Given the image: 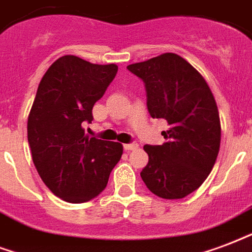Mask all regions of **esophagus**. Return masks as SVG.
<instances>
[{"mask_svg": "<svg viewBox=\"0 0 252 252\" xmlns=\"http://www.w3.org/2000/svg\"><path fill=\"white\" fill-rule=\"evenodd\" d=\"M139 148V145L136 143L133 144H124V149H126V152H130V151H134V149H137Z\"/></svg>", "mask_w": 252, "mask_h": 252, "instance_id": "1", "label": "esophagus"}]
</instances>
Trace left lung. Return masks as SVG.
I'll return each mask as SVG.
<instances>
[{"label": "left lung", "instance_id": "left-lung-1", "mask_svg": "<svg viewBox=\"0 0 252 252\" xmlns=\"http://www.w3.org/2000/svg\"><path fill=\"white\" fill-rule=\"evenodd\" d=\"M144 80L148 111L169 129L162 145H145L149 156L141 178L153 194L184 198L202 185L216 164L220 120L216 99L202 75L177 54L165 53L128 66Z\"/></svg>", "mask_w": 252, "mask_h": 252}]
</instances>
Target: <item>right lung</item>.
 Listing matches in <instances>:
<instances>
[{
    "instance_id": "add662e5",
    "label": "right lung",
    "mask_w": 252,
    "mask_h": 252,
    "mask_svg": "<svg viewBox=\"0 0 252 252\" xmlns=\"http://www.w3.org/2000/svg\"><path fill=\"white\" fill-rule=\"evenodd\" d=\"M118 72L116 64H95L75 55L57 59L38 86L28 118L32 162L54 194L87 202L105 189L123 145L84 134L92 108Z\"/></svg>"
}]
</instances>
